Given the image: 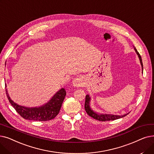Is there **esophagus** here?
Masks as SVG:
<instances>
[{"label":"esophagus","mask_w":154,"mask_h":154,"mask_svg":"<svg viewBox=\"0 0 154 154\" xmlns=\"http://www.w3.org/2000/svg\"><path fill=\"white\" fill-rule=\"evenodd\" d=\"M73 86L76 87H82L85 85V78L83 76H78L73 79Z\"/></svg>","instance_id":"esophagus-1"}]
</instances>
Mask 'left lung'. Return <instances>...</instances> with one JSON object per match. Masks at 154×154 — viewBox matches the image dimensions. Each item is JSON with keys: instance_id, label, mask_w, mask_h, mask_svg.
I'll use <instances>...</instances> for the list:
<instances>
[{"instance_id": "left-lung-1", "label": "left lung", "mask_w": 154, "mask_h": 154, "mask_svg": "<svg viewBox=\"0 0 154 154\" xmlns=\"http://www.w3.org/2000/svg\"><path fill=\"white\" fill-rule=\"evenodd\" d=\"M137 54H138V56L140 59V63L142 65V70H143V63H142V57L139 54V53L137 51V50L135 48H134ZM90 98L89 95H86V98H85V111L87 113V114L89 116H90L92 118H93L94 119H96L97 120L99 121H101V122H106V121H109V120H115L116 119H119L120 118H122L123 116H125L127 114H125L122 116H119V115H103V114H98L97 113L94 112L92 109H91V108L90 107Z\"/></svg>"}]
</instances>
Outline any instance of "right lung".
<instances>
[{
    "mask_svg": "<svg viewBox=\"0 0 154 154\" xmlns=\"http://www.w3.org/2000/svg\"><path fill=\"white\" fill-rule=\"evenodd\" d=\"M5 91L10 103L23 119L41 122L49 121L55 118L60 111L62 103L66 94L65 90L62 88L57 91L48 103L45 105L38 108H27L17 105L11 99L6 89V85Z\"/></svg>",
    "mask_w": 154,
    "mask_h": 154,
    "instance_id": "1",
    "label": "right lung"
}]
</instances>
